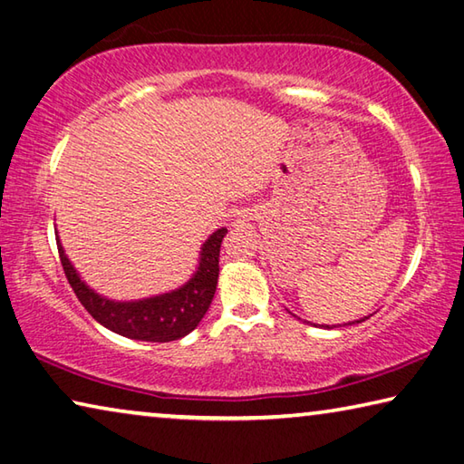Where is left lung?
<instances>
[{"mask_svg":"<svg viewBox=\"0 0 464 464\" xmlns=\"http://www.w3.org/2000/svg\"><path fill=\"white\" fill-rule=\"evenodd\" d=\"M369 318V315H364V318H361V320H354L353 324H361V322H364V320H367ZM348 324H351V322H348Z\"/></svg>","mask_w":464,"mask_h":464,"instance_id":"1","label":"left lung"}]
</instances>
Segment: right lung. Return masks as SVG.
Segmentation results:
<instances>
[{"mask_svg": "<svg viewBox=\"0 0 464 464\" xmlns=\"http://www.w3.org/2000/svg\"><path fill=\"white\" fill-rule=\"evenodd\" d=\"M226 232V227H218L203 242L198 269L185 285L169 291V294L134 299V302H113V299L95 294L79 277L77 269L64 255L61 240H56V246H59L63 269L72 291L85 310L93 315V320L120 336L146 340V343H170V340L183 338L198 328V324L209 310L219 275V246H222Z\"/></svg>", "mask_w": 464, "mask_h": 464, "instance_id": "add662e5", "label": "right lung"}]
</instances>
